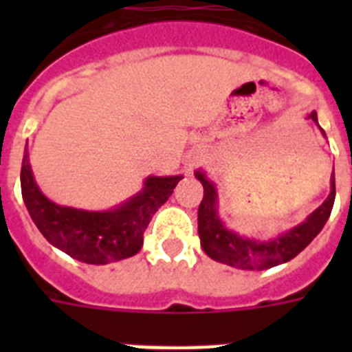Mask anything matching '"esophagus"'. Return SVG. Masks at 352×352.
Returning a JSON list of instances; mask_svg holds the SVG:
<instances>
[{
  "mask_svg": "<svg viewBox=\"0 0 352 352\" xmlns=\"http://www.w3.org/2000/svg\"><path fill=\"white\" fill-rule=\"evenodd\" d=\"M195 164H197V162H195V160H193V162H190V164H188V168H190V170H192V168H193V166H195Z\"/></svg>",
  "mask_w": 352,
  "mask_h": 352,
  "instance_id": "34e87169",
  "label": "esophagus"
}]
</instances>
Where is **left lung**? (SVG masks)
I'll return each instance as SVG.
<instances>
[{
  "instance_id": "left-lung-1",
  "label": "left lung",
  "mask_w": 352,
  "mask_h": 352,
  "mask_svg": "<svg viewBox=\"0 0 352 352\" xmlns=\"http://www.w3.org/2000/svg\"><path fill=\"white\" fill-rule=\"evenodd\" d=\"M311 118L318 122L316 111L311 113ZM325 135V133H323ZM199 181L203 182L204 197L199 204V237H201V246L212 259L219 263H226L230 267L243 268V270H263V268H272L276 265L290 261L296 257L314 237H316L322 228L327 223L329 215L333 212L334 195H336V186H334V173L331 175V193L323 201L322 206H318L305 223L296 226L285 235H279L274 241H254L245 239L241 235L228 232L221 225L215 210V188L214 184L204 177V173L197 171L195 173Z\"/></svg>"
}]
</instances>
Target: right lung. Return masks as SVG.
<instances>
[{"label":"right lung","mask_w":352,"mask_h":352,"mask_svg":"<svg viewBox=\"0 0 352 352\" xmlns=\"http://www.w3.org/2000/svg\"><path fill=\"white\" fill-rule=\"evenodd\" d=\"M182 177H149L137 197L113 212H84L51 203L38 190L29 153L21 162V195L30 217L51 245L78 261L106 265L135 256L153 214L170 199Z\"/></svg>","instance_id":"obj_1"}]
</instances>
